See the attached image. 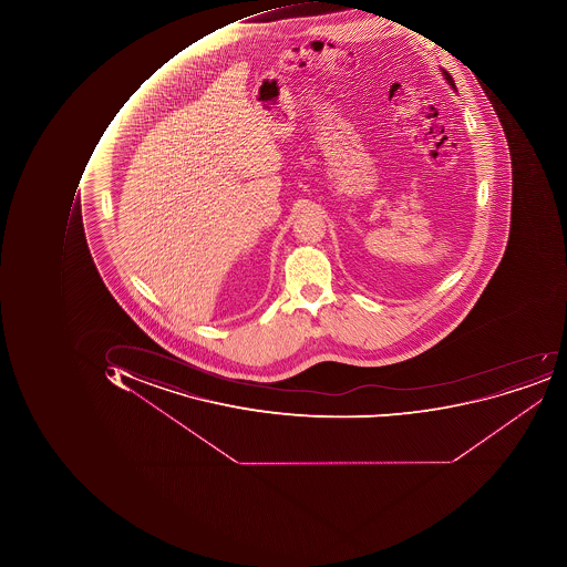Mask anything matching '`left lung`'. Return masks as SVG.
Instances as JSON below:
<instances>
[{"instance_id": "8db88e82", "label": "left lung", "mask_w": 567, "mask_h": 567, "mask_svg": "<svg viewBox=\"0 0 567 567\" xmlns=\"http://www.w3.org/2000/svg\"><path fill=\"white\" fill-rule=\"evenodd\" d=\"M443 74H444V79L449 80L450 85H452L453 89H456L455 80L452 79V74H450L449 71H444V70H443Z\"/></svg>"}]
</instances>
